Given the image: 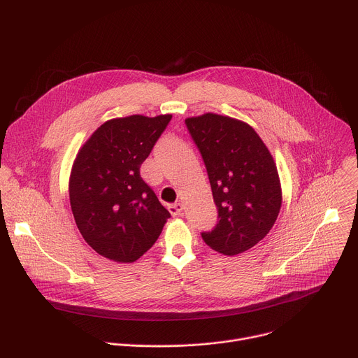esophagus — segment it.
Returning a JSON list of instances; mask_svg holds the SVG:
<instances>
[{
    "instance_id": "34e87169",
    "label": "esophagus",
    "mask_w": 358,
    "mask_h": 358,
    "mask_svg": "<svg viewBox=\"0 0 358 358\" xmlns=\"http://www.w3.org/2000/svg\"><path fill=\"white\" fill-rule=\"evenodd\" d=\"M169 211L173 217H180L182 214V203H171V206H169Z\"/></svg>"
}]
</instances>
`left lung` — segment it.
Masks as SVG:
<instances>
[{
	"label": "left lung",
	"mask_w": 358,
	"mask_h": 358,
	"mask_svg": "<svg viewBox=\"0 0 358 358\" xmlns=\"http://www.w3.org/2000/svg\"><path fill=\"white\" fill-rule=\"evenodd\" d=\"M185 124L206 163L218 224L203 232L206 243L228 257L262 241L282 207L276 163L248 123L217 113L187 117Z\"/></svg>",
	"instance_id": "8db88e82"
}]
</instances>
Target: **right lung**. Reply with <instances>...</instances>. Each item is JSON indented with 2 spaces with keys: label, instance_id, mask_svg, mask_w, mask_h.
I'll list each match as a JSON object with an SVG mask.
<instances>
[{
  "label": "right lung",
  "instance_id": "right-lung-1",
  "mask_svg": "<svg viewBox=\"0 0 358 358\" xmlns=\"http://www.w3.org/2000/svg\"><path fill=\"white\" fill-rule=\"evenodd\" d=\"M170 120L171 115L110 119L78 151L69 177L71 208L83 239L103 258L137 261L171 217L140 176Z\"/></svg>",
  "mask_w": 358,
  "mask_h": 358
}]
</instances>
